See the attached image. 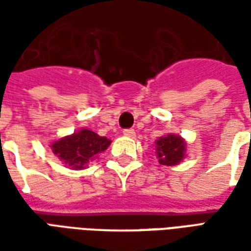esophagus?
<instances>
[{
  "label": "esophagus",
  "instance_id": "1",
  "mask_svg": "<svg viewBox=\"0 0 251 251\" xmlns=\"http://www.w3.org/2000/svg\"><path fill=\"white\" fill-rule=\"evenodd\" d=\"M124 136L129 137V138H134L136 137V131L133 130V129H125L124 130Z\"/></svg>",
  "mask_w": 251,
  "mask_h": 251
}]
</instances>
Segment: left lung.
Listing matches in <instances>:
<instances>
[{
	"label": "left lung",
	"instance_id": "1",
	"mask_svg": "<svg viewBox=\"0 0 251 251\" xmlns=\"http://www.w3.org/2000/svg\"><path fill=\"white\" fill-rule=\"evenodd\" d=\"M156 157L158 163L167 167L180 164L187 157V141L179 134H167L156 140Z\"/></svg>",
	"mask_w": 251,
	"mask_h": 251
}]
</instances>
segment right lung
<instances>
[{
  "label": "right lung",
  "instance_id": "right-lung-1",
  "mask_svg": "<svg viewBox=\"0 0 251 251\" xmlns=\"http://www.w3.org/2000/svg\"><path fill=\"white\" fill-rule=\"evenodd\" d=\"M110 144L111 140L109 138L82 127L72 134L52 141L50 147L67 168L79 171L87 168L88 164L98 158L99 153L104 152Z\"/></svg>",
  "mask_w": 251,
  "mask_h": 251
}]
</instances>
